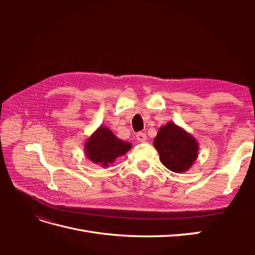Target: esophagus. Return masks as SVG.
I'll return each instance as SVG.
<instances>
[{"label": "esophagus", "mask_w": 255, "mask_h": 255, "mask_svg": "<svg viewBox=\"0 0 255 255\" xmlns=\"http://www.w3.org/2000/svg\"><path fill=\"white\" fill-rule=\"evenodd\" d=\"M136 139H137L138 141H139V142H144V141L146 140V134H145V133H142V132L137 133Z\"/></svg>", "instance_id": "1"}]
</instances>
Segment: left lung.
Returning <instances> with one entry per match:
<instances>
[{"instance_id":"left-lung-1","label":"left lung","mask_w":255,"mask_h":255,"mask_svg":"<svg viewBox=\"0 0 255 255\" xmlns=\"http://www.w3.org/2000/svg\"><path fill=\"white\" fill-rule=\"evenodd\" d=\"M153 144L161 164L176 173L188 171L199 155L198 140L173 122L159 128Z\"/></svg>"}]
</instances>
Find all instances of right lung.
<instances>
[{"mask_svg": "<svg viewBox=\"0 0 255 255\" xmlns=\"http://www.w3.org/2000/svg\"><path fill=\"white\" fill-rule=\"evenodd\" d=\"M132 144L116 136L105 127H99L84 143L85 155L89 160L101 167L107 168L116 158L125 155Z\"/></svg>", "mask_w": 255, "mask_h": 255, "instance_id": "obj_1", "label": "right lung"}]
</instances>
